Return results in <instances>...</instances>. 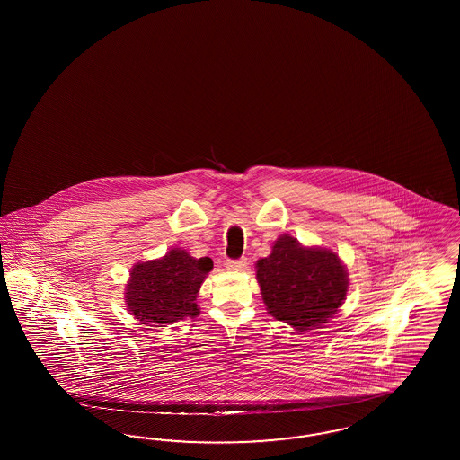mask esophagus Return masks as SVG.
<instances>
[{"mask_svg": "<svg viewBox=\"0 0 460 460\" xmlns=\"http://www.w3.org/2000/svg\"><path fill=\"white\" fill-rule=\"evenodd\" d=\"M246 260L243 258V260H227L226 261V268L229 270V271H243L244 268H246Z\"/></svg>", "mask_w": 460, "mask_h": 460, "instance_id": "34e87169", "label": "esophagus"}]
</instances>
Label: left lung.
<instances>
[{"instance_id": "1", "label": "left lung", "mask_w": 460, "mask_h": 460, "mask_svg": "<svg viewBox=\"0 0 460 460\" xmlns=\"http://www.w3.org/2000/svg\"><path fill=\"white\" fill-rule=\"evenodd\" d=\"M256 279L268 314L298 331L332 317L348 293V270L334 251L305 248L279 236L271 254L256 263Z\"/></svg>"}]
</instances>
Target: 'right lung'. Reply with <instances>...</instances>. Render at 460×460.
Here are the masks:
<instances>
[{
  "instance_id": "add662e5",
  "label": "right lung",
  "mask_w": 460,
  "mask_h": 460,
  "mask_svg": "<svg viewBox=\"0 0 460 460\" xmlns=\"http://www.w3.org/2000/svg\"><path fill=\"white\" fill-rule=\"evenodd\" d=\"M212 270L210 258L173 248L160 260L137 263L126 285V305L139 322L165 325L200 314L197 293Z\"/></svg>"
}]
</instances>
